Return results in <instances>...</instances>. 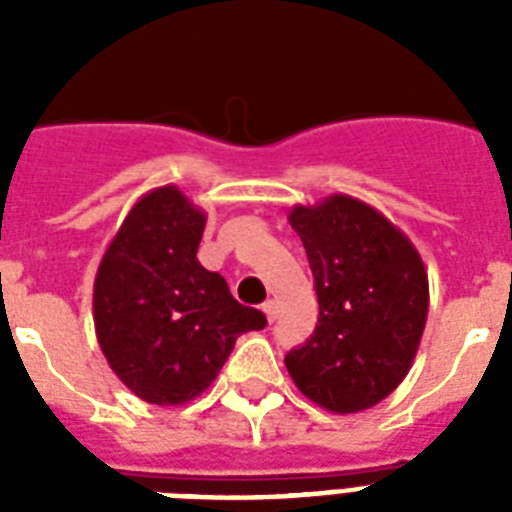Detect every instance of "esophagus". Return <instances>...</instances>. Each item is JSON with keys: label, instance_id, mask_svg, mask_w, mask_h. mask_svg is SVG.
I'll return each instance as SVG.
<instances>
[{"label": "esophagus", "instance_id": "obj_1", "mask_svg": "<svg viewBox=\"0 0 512 512\" xmlns=\"http://www.w3.org/2000/svg\"><path fill=\"white\" fill-rule=\"evenodd\" d=\"M263 313L268 321H276V316H279V300H265Z\"/></svg>", "mask_w": 512, "mask_h": 512}]
</instances>
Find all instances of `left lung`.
<instances>
[{"label": "left lung", "instance_id": "left-lung-1", "mask_svg": "<svg viewBox=\"0 0 512 512\" xmlns=\"http://www.w3.org/2000/svg\"><path fill=\"white\" fill-rule=\"evenodd\" d=\"M319 297V324L284 364L305 398L335 414L372 409L401 385L428 321V271L401 228L364 201L332 193L297 204Z\"/></svg>", "mask_w": 512, "mask_h": 512}]
</instances>
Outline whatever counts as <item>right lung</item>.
<instances>
[{"mask_svg":"<svg viewBox=\"0 0 512 512\" xmlns=\"http://www.w3.org/2000/svg\"><path fill=\"white\" fill-rule=\"evenodd\" d=\"M207 215L177 185L135 201L100 260L92 319L100 350L138 398L177 406L215 382L236 337L265 316L199 263Z\"/></svg>","mask_w":512,"mask_h":512,"instance_id":"right-lung-1","label":"right lung"}]
</instances>
